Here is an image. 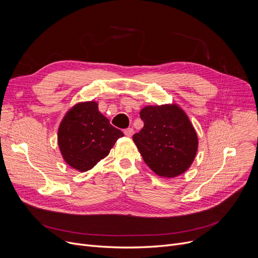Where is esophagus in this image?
Listing matches in <instances>:
<instances>
[{
    "mask_svg": "<svg viewBox=\"0 0 258 258\" xmlns=\"http://www.w3.org/2000/svg\"><path fill=\"white\" fill-rule=\"evenodd\" d=\"M124 134H125V136H126V137L131 138V137L133 136V134H134V130H133V128H131V127H128V128L124 130Z\"/></svg>",
    "mask_w": 258,
    "mask_h": 258,
    "instance_id": "obj_1",
    "label": "esophagus"
}]
</instances>
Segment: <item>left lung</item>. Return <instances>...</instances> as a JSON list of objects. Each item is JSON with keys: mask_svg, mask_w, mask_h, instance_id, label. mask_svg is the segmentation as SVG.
<instances>
[{"mask_svg": "<svg viewBox=\"0 0 258 258\" xmlns=\"http://www.w3.org/2000/svg\"><path fill=\"white\" fill-rule=\"evenodd\" d=\"M143 128L133 136L147 166L162 178H175L191 166L199 139L186 113L175 103L146 105Z\"/></svg>", "mask_w": 258, "mask_h": 258, "instance_id": "8db88e82", "label": "left lung"}]
</instances>
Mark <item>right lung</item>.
Here are the masks:
<instances>
[{
	"mask_svg": "<svg viewBox=\"0 0 258 258\" xmlns=\"http://www.w3.org/2000/svg\"><path fill=\"white\" fill-rule=\"evenodd\" d=\"M123 136L99 112L96 101H85L66 113L58 127L57 142L66 163L85 172L110 154L117 139Z\"/></svg>",
	"mask_w": 258,
	"mask_h": 258,
	"instance_id": "obj_1",
	"label": "right lung"
}]
</instances>
